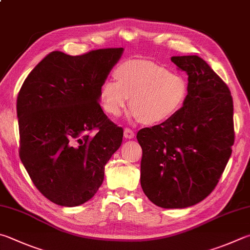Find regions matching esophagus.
<instances>
[{
	"label": "esophagus",
	"mask_w": 250,
	"mask_h": 250,
	"mask_svg": "<svg viewBox=\"0 0 250 250\" xmlns=\"http://www.w3.org/2000/svg\"><path fill=\"white\" fill-rule=\"evenodd\" d=\"M124 137L125 138V139H133L134 138V131L133 130H131V129H129V128H125V130H124Z\"/></svg>",
	"instance_id": "obj_1"
}]
</instances>
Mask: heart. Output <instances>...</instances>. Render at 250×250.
I'll return each instance as SVG.
<instances>
[{"mask_svg":"<svg viewBox=\"0 0 250 250\" xmlns=\"http://www.w3.org/2000/svg\"><path fill=\"white\" fill-rule=\"evenodd\" d=\"M116 81L107 80L99 89L104 111L121 115L130 99L129 117L147 125L165 124L185 105L188 84L183 75L149 61H126L115 70Z\"/></svg>","mask_w":250,"mask_h":250,"instance_id":"1","label":"heart"}]
</instances>
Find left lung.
<instances>
[{
  "label": "left lung",
  "mask_w": 250,
  "mask_h": 250,
  "mask_svg": "<svg viewBox=\"0 0 250 250\" xmlns=\"http://www.w3.org/2000/svg\"><path fill=\"white\" fill-rule=\"evenodd\" d=\"M188 74V96L165 124L141 129V186L149 201L184 208L202 201L219 183L234 144L229 89L198 56L171 57Z\"/></svg>",
  "instance_id": "1"
}]
</instances>
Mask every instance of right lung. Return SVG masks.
Returning <instances> with one entry per match:
<instances>
[{"label": "right lung", "mask_w": 250, "mask_h": 250, "mask_svg": "<svg viewBox=\"0 0 250 250\" xmlns=\"http://www.w3.org/2000/svg\"><path fill=\"white\" fill-rule=\"evenodd\" d=\"M124 50L76 57L50 52L18 93L21 161L36 188L58 206L78 207L92 199L120 147L124 130L104 113L99 89ZM93 129L98 132L90 137Z\"/></svg>", "instance_id": "add662e5"}]
</instances>
